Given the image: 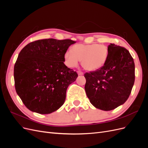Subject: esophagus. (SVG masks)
Here are the masks:
<instances>
[{"label":"esophagus","instance_id":"obj_1","mask_svg":"<svg viewBox=\"0 0 148 148\" xmlns=\"http://www.w3.org/2000/svg\"><path fill=\"white\" fill-rule=\"evenodd\" d=\"M77 73H78V75H83V73L82 72V71H77Z\"/></svg>","mask_w":148,"mask_h":148}]
</instances>
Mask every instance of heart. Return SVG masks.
<instances>
[{"instance_id": "obj_1", "label": "heart", "mask_w": 148, "mask_h": 148, "mask_svg": "<svg viewBox=\"0 0 148 148\" xmlns=\"http://www.w3.org/2000/svg\"><path fill=\"white\" fill-rule=\"evenodd\" d=\"M109 55L107 47L98 44H79L67 51L64 54L65 65L70 68L77 66L79 60L84 70L94 71L104 65Z\"/></svg>"}]
</instances>
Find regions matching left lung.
<instances>
[{
	"mask_svg": "<svg viewBox=\"0 0 148 148\" xmlns=\"http://www.w3.org/2000/svg\"><path fill=\"white\" fill-rule=\"evenodd\" d=\"M104 65L86 73L84 89L91 104L102 110H113L123 104L135 82V63L129 51L110 44Z\"/></svg>",
	"mask_w": 148,
	"mask_h": 148,
	"instance_id": "1",
	"label": "left lung"
}]
</instances>
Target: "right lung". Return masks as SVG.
I'll return each instance as SVG.
<instances>
[{"label":"right lung","instance_id":"right-lung-1","mask_svg":"<svg viewBox=\"0 0 148 148\" xmlns=\"http://www.w3.org/2000/svg\"><path fill=\"white\" fill-rule=\"evenodd\" d=\"M75 43L70 39H41L20 51L14 66L15 86L29 110L49 114L64 104L67 88L78 77L64 63L65 52Z\"/></svg>","mask_w":148,"mask_h":148}]
</instances>
